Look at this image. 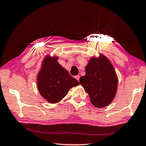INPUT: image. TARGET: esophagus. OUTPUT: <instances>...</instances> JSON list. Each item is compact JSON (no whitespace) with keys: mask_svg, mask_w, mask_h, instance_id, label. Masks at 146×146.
Masks as SVG:
<instances>
[{"mask_svg":"<svg viewBox=\"0 0 146 146\" xmlns=\"http://www.w3.org/2000/svg\"><path fill=\"white\" fill-rule=\"evenodd\" d=\"M79 78H80V75H76L75 76V79H77V81H79Z\"/></svg>","mask_w":146,"mask_h":146,"instance_id":"1","label":"esophagus"}]
</instances>
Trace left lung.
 <instances>
[{
    "instance_id": "left-lung-1",
    "label": "left lung",
    "mask_w": 146,
    "mask_h": 146,
    "mask_svg": "<svg viewBox=\"0 0 146 146\" xmlns=\"http://www.w3.org/2000/svg\"><path fill=\"white\" fill-rule=\"evenodd\" d=\"M79 82L96 108L108 106L116 95L117 75L109 59L102 54L98 58L90 59L85 75L80 77Z\"/></svg>"
}]
</instances>
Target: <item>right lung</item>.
<instances>
[{"label": "right lung", "instance_id": "1", "mask_svg": "<svg viewBox=\"0 0 146 146\" xmlns=\"http://www.w3.org/2000/svg\"><path fill=\"white\" fill-rule=\"evenodd\" d=\"M58 57L47 56L43 61L38 77V91L50 103H57L68 93L69 89L79 85V81L57 62Z\"/></svg>", "mask_w": 146, "mask_h": 146}]
</instances>
